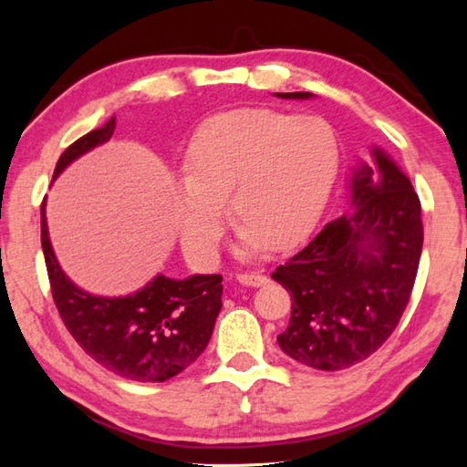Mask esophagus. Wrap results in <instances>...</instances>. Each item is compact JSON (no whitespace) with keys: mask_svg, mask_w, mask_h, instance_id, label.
Here are the masks:
<instances>
[{"mask_svg":"<svg viewBox=\"0 0 467 467\" xmlns=\"http://www.w3.org/2000/svg\"><path fill=\"white\" fill-rule=\"evenodd\" d=\"M236 281L244 286H263L269 279H266V276L261 273H243L236 276Z\"/></svg>","mask_w":467,"mask_h":467,"instance_id":"esophagus-1","label":"esophagus"}]
</instances>
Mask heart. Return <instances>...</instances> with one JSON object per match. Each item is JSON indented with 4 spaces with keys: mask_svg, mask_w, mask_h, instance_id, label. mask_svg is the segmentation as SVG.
I'll return each mask as SVG.
<instances>
[{
    "mask_svg": "<svg viewBox=\"0 0 467 467\" xmlns=\"http://www.w3.org/2000/svg\"><path fill=\"white\" fill-rule=\"evenodd\" d=\"M341 166V138L321 116L271 108L218 114L192 136L176 221L184 251L213 261L223 204L239 231L241 259L299 241L329 201Z\"/></svg>",
    "mask_w": 467,
    "mask_h": 467,
    "instance_id": "obj_1",
    "label": "heart"
}]
</instances>
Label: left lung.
<instances>
[{"label": "left lung", "mask_w": 467, "mask_h": 467, "mask_svg": "<svg viewBox=\"0 0 467 467\" xmlns=\"http://www.w3.org/2000/svg\"><path fill=\"white\" fill-rule=\"evenodd\" d=\"M309 100V92L276 94ZM373 164L349 174L353 211L327 223L319 234L276 266L273 279L291 293L281 349L306 367L339 371L367 359L398 327L418 275L423 224L411 181L379 146Z\"/></svg>", "instance_id": "1"}]
</instances>
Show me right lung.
I'll list each match as a JSON object with an SVG mask.
<instances>
[{"label": "right lung", "mask_w": 467, "mask_h": 467, "mask_svg": "<svg viewBox=\"0 0 467 467\" xmlns=\"http://www.w3.org/2000/svg\"><path fill=\"white\" fill-rule=\"evenodd\" d=\"M116 130V118L66 148L54 181L78 158L102 146ZM52 181V182H54ZM42 249L54 303L82 349L124 379L161 383L198 359L223 306V276L192 275L171 279L156 275L142 289L124 296L84 291L59 266L42 202Z\"/></svg>", "instance_id": "right-lung-1"}]
</instances>
